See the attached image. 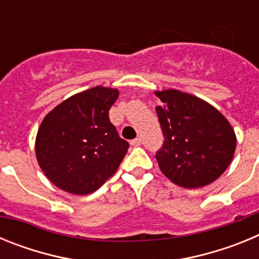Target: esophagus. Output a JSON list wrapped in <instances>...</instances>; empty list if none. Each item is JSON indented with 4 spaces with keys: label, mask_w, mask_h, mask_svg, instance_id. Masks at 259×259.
Masks as SVG:
<instances>
[{
    "label": "esophagus",
    "mask_w": 259,
    "mask_h": 259,
    "mask_svg": "<svg viewBox=\"0 0 259 259\" xmlns=\"http://www.w3.org/2000/svg\"><path fill=\"white\" fill-rule=\"evenodd\" d=\"M131 145L132 146H140L141 145V139H139V137H137V139H134V140L131 141Z\"/></svg>",
    "instance_id": "1"
}]
</instances>
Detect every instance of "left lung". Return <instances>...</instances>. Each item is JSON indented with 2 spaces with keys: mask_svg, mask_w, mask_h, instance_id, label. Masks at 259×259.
<instances>
[{
  "mask_svg": "<svg viewBox=\"0 0 259 259\" xmlns=\"http://www.w3.org/2000/svg\"><path fill=\"white\" fill-rule=\"evenodd\" d=\"M164 141L155 154L162 174L183 188H201L227 170L236 135L226 116L209 102L178 89L155 92Z\"/></svg>",
  "mask_w": 259,
  "mask_h": 259,
  "instance_id": "obj_1",
  "label": "left lung"
}]
</instances>
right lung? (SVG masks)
Segmentation results:
<instances>
[{
    "label": "right lung",
    "mask_w": 259,
    "mask_h": 259,
    "mask_svg": "<svg viewBox=\"0 0 259 259\" xmlns=\"http://www.w3.org/2000/svg\"><path fill=\"white\" fill-rule=\"evenodd\" d=\"M118 89L97 85L71 96L47 114L36 136V158L53 184L84 196L115 174L128 143L110 123Z\"/></svg>",
    "instance_id": "1"
}]
</instances>
